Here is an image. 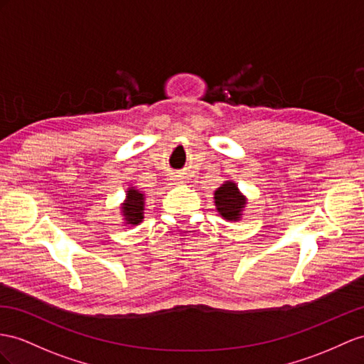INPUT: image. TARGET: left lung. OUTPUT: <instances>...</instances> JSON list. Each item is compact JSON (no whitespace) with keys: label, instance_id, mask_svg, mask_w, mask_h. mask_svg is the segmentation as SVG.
I'll return each mask as SVG.
<instances>
[{"label":"left lung","instance_id":"obj_1","mask_svg":"<svg viewBox=\"0 0 364 364\" xmlns=\"http://www.w3.org/2000/svg\"><path fill=\"white\" fill-rule=\"evenodd\" d=\"M246 200L237 189L235 183L228 181L215 191V206L221 217L226 220H240L241 209L245 208Z\"/></svg>","mask_w":364,"mask_h":364}]
</instances>
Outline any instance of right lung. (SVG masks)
I'll return each instance as SVG.
<instances>
[{"label":"right lung","mask_w":364,"mask_h":364,"mask_svg":"<svg viewBox=\"0 0 364 364\" xmlns=\"http://www.w3.org/2000/svg\"><path fill=\"white\" fill-rule=\"evenodd\" d=\"M144 195L135 191L134 188L129 189L127 200L123 204V213L126 217L127 225H138L143 220V210H144Z\"/></svg>","instance_id":"right-lung-1"}]
</instances>
